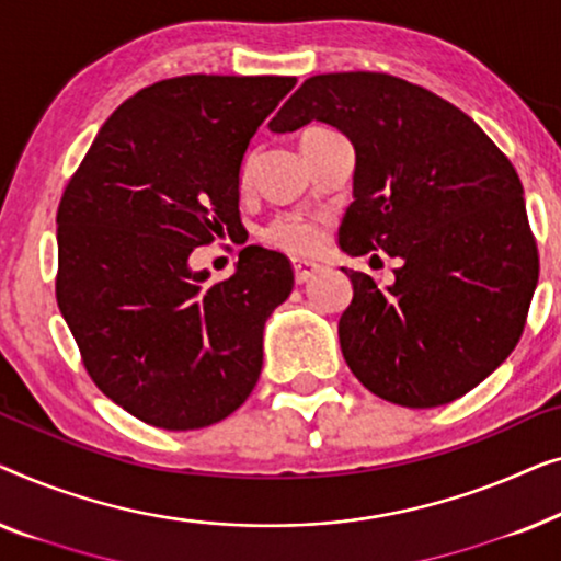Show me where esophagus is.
Masks as SVG:
<instances>
[{"label":"esophagus","instance_id":"esophagus-1","mask_svg":"<svg viewBox=\"0 0 561 561\" xmlns=\"http://www.w3.org/2000/svg\"><path fill=\"white\" fill-rule=\"evenodd\" d=\"M320 272V264L314 262H295V279L297 284H305L310 277Z\"/></svg>","mask_w":561,"mask_h":561}]
</instances>
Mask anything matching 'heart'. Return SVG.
Segmentation results:
<instances>
[{
  "label": "heart",
  "mask_w": 561,
  "mask_h": 561,
  "mask_svg": "<svg viewBox=\"0 0 561 561\" xmlns=\"http://www.w3.org/2000/svg\"><path fill=\"white\" fill-rule=\"evenodd\" d=\"M322 126H312L305 134L320 131ZM249 164H243V178H247ZM264 239L282 251H289V254H310V251L318 247L320 231L312 220L299 218V216H284L264 231Z\"/></svg>",
  "instance_id": "obj_1"
}]
</instances>
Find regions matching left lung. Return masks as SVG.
<instances>
[{
    "label": "left lung",
    "instance_id": "left-lung-1",
    "mask_svg": "<svg viewBox=\"0 0 561 561\" xmlns=\"http://www.w3.org/2000/svg\"><path fill=\"white\" fill-rule=\"evenodd\" d=\"M312 119L356 149L341 249L404 262L389 287L343 270L353 282L337 322L345 363L399 407L465 397L516 348L539 282L514 164L468 114L389 73L307 78L270 129Z\"/></svg>",
    "mask_w": 561,
    "mask_h": 561
}]
</instances>
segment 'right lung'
<instances>
[{"label": "right lung", "instance_id": "1", "mask_svg": "<svg viewBox=\"0 0 561 561\" xmlns=\"http://www.w3.org/2000/svg\"><path fill=\"white\" fill-rule=\"evenodd\" d=\"M289 76H180L126 99L58 205L55 297L93 383L160 430L210 427L254 391L289 259L241 249L208 284L187 259L236 231L247 147Z\"/></svg>", "mask_w": 561, "mask_h": 561}]
</instances>
